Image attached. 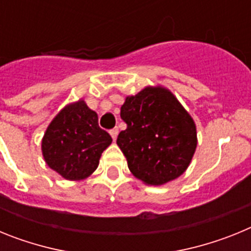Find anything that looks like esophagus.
Masks as SVG:
<instances>
[{"label": "esophagus", "mask_w": 251, "mask_h": 251, "mask_svg": "<svg viewBox=\"0 0 251 251\" xmlns=\"http://www.w3.org/2000/svg\"><path fill=\"white\" fill-rule=\"evenodd\" d=\"M109 133H110V136H112V138L115 141V139H117V137H118L119 130H118V128H113V129L109 130Z\"/></svg>", "instance_id": "obj_1"}]
</instances>
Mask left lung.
Instances as JSON below:
<instances>
[{
	"label": "left lung",
	"instance_id": "8db88e82",
	"mask_svg": "<svg viewBox=\"0 0 251 251\" xmlns=\"http://www.w3.org/2000/svg\"><path fill=\"white\" fill-rule=\"evenodd\" d=\"M127 128L117 145L128 168L147 185H163L183 174L197 146L196 126L175 95L148 86L121 108Z\"/></svg>",
	"mask_w": 251,
	"mask_h": 251
}]
</instances>
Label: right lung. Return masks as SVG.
Here are the masks:
<instances>
[{"label": "right lung", "mask_w": 251, "mask_h": 251, "mask_svg": "<svg viewBox=\"0 0 251 251\" xmlns=\"http://www.w3.org/2000/svg\"><path fill=\"white\" fill-rule=\"evenodd\" d=\"M112 143L98 124V114L83 100L65 106L51 122L43 139V154L50 168L66 179H83L99 165Z\"/></svg>", "instance_id": "right-lung-1"}]
</instances>
